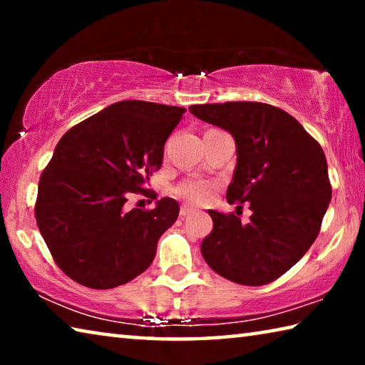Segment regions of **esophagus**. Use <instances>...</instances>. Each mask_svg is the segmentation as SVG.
Instances as JSON below:
<instances>
[{"label": "esophagus", "instance_id": "obj_1", "mask_svg": "<svg viewBox=\"0 0 365 365\" xmlns=\"http://www.w3.org/2000/svg\"><path fill=\"white\" fill-rule=\"evenodd\" d=\"M195 211V207H191V206H188V205H183L182 207H180V215L182 217H187L188 214H191Z\"/></svg>", "mask_w": 365, "mask_h": 365}]
</instances>
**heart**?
<instances>
[{"mask_svg": "<svg viewBox=\"0 0 365 365\" xmlns=\"http://www.w3.org/2000/svg\"><path fill=\"white\" fill-rule=\"evenodd\" d=\"M172 195L180 197L183 201H188L191 205H202L211 200V196L215 191V185L200 178H187L175 187H172Z\"/></svg>", "mask_w": 365, "mask_h": 365, "instance_id": "heart-1", "label": "heart"}]
</instances>
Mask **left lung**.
<instances>
[{"mask_svg": "<svg viewBox=\"0 0 365 365\" xmlns=\"http://www.w3.org/2000/svg\"><path fill=\"white\" fill-rule=\"evenodd\" d=\"M197 119L230 132L237 169L227 201L243 207L250 220L209 209L212 232L201 255L224 279L261 287L288 272L316 242L331 200L322 148L285 110L265 103L195 104Z\"/></svg>", "mask_w": 365, "mask_h": 365, "instance_id": "8db88e82", "label": "left lung"}]
</instances>
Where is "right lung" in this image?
Masks as SVG:
<instances>
[{"label": "right lung", "instance_id": "right-lung-1", "mask_svg": "<svg viewBox=\"0 0 365 365\" xmlns=\"http://www.w3.org/2000/svg\"><path fill=\"white\" fill-rule=\"evenodd\" d=\"M185 108L119 101L73 125L41 172L35 219L58 267L93 289L123 285L145 272L180 206L163 197L132 209V193L163 165L165 140ZM156 200V197H154Z\"/></svg>", "mask_w": 365, "mask_h": 365}]
</instances>
